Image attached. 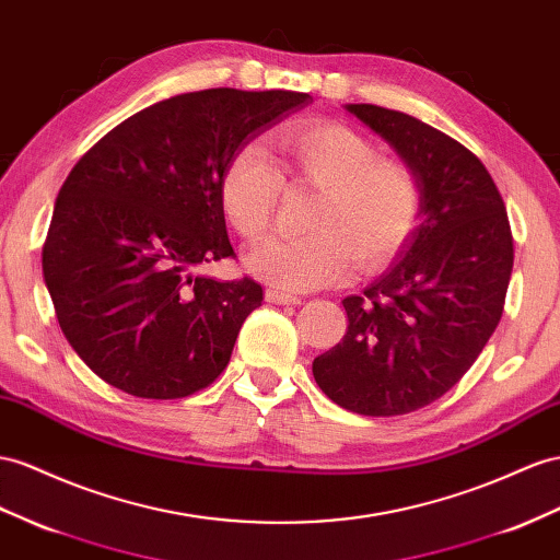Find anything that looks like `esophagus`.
I'll return each mask as SVG.
<instances>
[{
    "instance_id": "34e87169",
    "label": "esophagus",
    "mask_w": 560,
    "mask_h": 560,
    "mask_svg": "<svg viewBox=\"0 0 560 560\" xmlns=\"http://www.w3.org/2000/svg\"><path fill=\"white\" fill-rule=\"evenodd\" d=\"M265 298H267V303H271V305H300V303H303V300H300L298 295L283 293L279 289H267Z\"/></svg>"
}]
</instances>
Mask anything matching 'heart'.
<instances>
[{
    "mask_svg": "<svg viewBox=\"0 0 560 560\" xmlns=\"http://www.w3.org/2000/svg\"><path fill=\"white\" fill-rule=\"evenodd\" d=\"M278 167L260 143L241 147L220 179L224 218L255 241L275 220L283 175L319 189L310 236L267 238L248 253L255 277L291 293L331 289L354 267L376 271L395 260L417 229L421 184L413 170L338 122L291 125L275 137Z\"/></svg>",
    "mask_w": 560,
    "mask_h": 560,
    "instance_id": "obj_1",
    "label": "heart"
}]
</instances>
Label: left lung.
I'll return each instance as SVG.
<instances>
[{
  "mask_svg": "<svg viewBox=\"0 0 560 560\" xmlns=\"http://www.w3.org/2000/svg\"><path fill=\"white\" fill-rule=\"evenodd\" d=\"M402 155L421 214L388 271L348 295V331L312 362L328 399L364 417L417 411L478 360L504 312L513 236L490 172L456 139L407 113L348 104Z\"/></svg>",
  "mask_w": 560,
  "mask_h": 560,
  "instance_id": "obj_1",
  "label": "left lung"
}]
</instances>
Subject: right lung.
I'll use <instances>...</instances> for the list:
<instances>
[{"label": "right lung", "mask_w": 560, "mask_h": 560, "mask_svg": "<svg viewBox=\"0 0 560 560\" xmlns=\"http://www.w3.org/2000/svg\"><path fill=\"white\" fill-rule=\"evenodd\" d=\"M312 102L303 92L203 90L135 113L70 170L42 271L80 360L143 399L218 378L262 285L194 269L234 257L220 203L232 155Z\"/></svg>", "instance_id": "obj_1"}]
</instances>
